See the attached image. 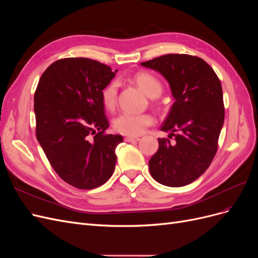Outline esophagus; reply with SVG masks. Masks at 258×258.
Instances as JSON below:
<instances>
[{"label":"esophagus","instance_id":"obj_1","mask_svg":"<svg viewBox=\"0 0 258 258\" xmlns=\"http://www.w3.org/2000/svg\"><path fill=\"white\" fill-rule=\"evenodd\" d=\"M124 140H126L127 142H138L139 140H140V138L139 137H130V136H128V137L124 138Z\"/></svg>","mask_w":258,"mask_h":258}]
</instances>
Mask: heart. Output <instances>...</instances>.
<instances>
[{
  "label": "heart",
  "instance_id": "1",
  "mask_svg": "<svg viewBox=\"0 0 258 258\" xmlns=\"http://www.w3.org/2000/svg\"><path fill=\"white\" fill-rule=\"evenodd\" d=\"M140 88L148 97H158L162 91V84L157 76L151 72L142 71L132 77ZM117 93H118V84L113 81L108 83L101 91V100L104 107L108 111H113L117 105ZM154 122V117L148 113H131L123 112L116 117L113 121L115 131L121 135L130 137L140 136L145 129Z\"/></svg>",
  "mask_w": 258,
  "mask_h": 258
}]
</instances>
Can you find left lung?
Returning a JSON list of instances; mask_svg holds the SVG:
<instances>
[{
  "instance_id": "8db88e82",
  "label": "left lung",
  "mask_w": 258,
  "mask_h": 258,
  "mask_svg": "<svg viewBox=\"0 0 258 258\" xmlns=\"http://www.w3.org/2000/svg\"><path fill=\"white\" fill-rule=\"evenodd\" d=\"M141 64L165 76L175 99L160 128L170 132L169 139H158V151L148 162L151 175L166 186L188 185L205 173L217 152L225 117L220 79L204 59L185 53Z\"/></svg>"
}]
</instances>
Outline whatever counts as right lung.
Returning <instances> with one entry per match:
<instances>
[{
    "instance_id": "right-lung-1",
    "label": "right lung",
    "mask_w": 258,
    "mask_h": 258,
    "mask_svg": "<svg viewBox=\"0 0 258 258\" xmlns=\"http://www.w3.org/2000/svg\"><path fill=\"white\" fill-rule=\"evenodd\" d=\"M116 74L88 58L54 61L34 93L36 139L52 169L80 189L103 185L114 172L115 150L123 141L107 135L101 91Z\"/></svg>"
}]
</instances>
